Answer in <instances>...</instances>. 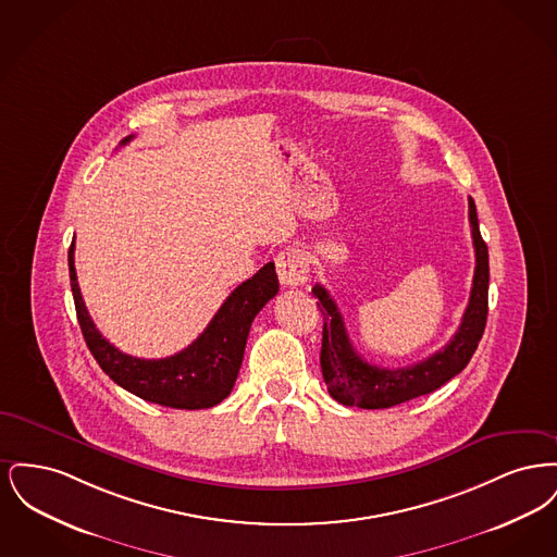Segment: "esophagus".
<instances>
[{"mask_svg": "<svg viewBox=\"0 0 557 557\" xmlns=\"http://www.w3.org/2000/svg\"><path fill=\"white\" fill-rule=\"evenodd\" d=\"M275 269H277V277L284 286H288V288L300 286V284H305V280L309 275V257L302 248L288 246L275 257Z\"/></svg>", "mask_w": 557, "mask_h": 557, "instance_id": "1", "label": "esophagus"}]
</instances>
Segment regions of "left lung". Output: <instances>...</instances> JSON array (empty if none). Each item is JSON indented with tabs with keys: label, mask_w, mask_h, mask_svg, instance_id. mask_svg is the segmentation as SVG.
Returning a JSON list of instances; mask_svg holds the SVG:
<instances>
[{
	"label": "left lung",
	"mask_w": 557,
	"mask_h": 557,
	"mask_svg": "<svg viewBox=\"0 0 557 557\" xmlns=\"http://www.w3.org/2000/svg\"><path fill=\"white\" fill-rule=\"evenodd\" d=\"M468 207L476 252L470 300L455 336L424 361L397 370L368 363L350 345L345 319L341 315L334 298L321 284H315L313 294L319 298L318 307L323 315L319 361L332 398L346 407L388 409L411 398L434 393L470 363L484 334L488 315V248L480 236L476 205L472 198L468 200Z\"/></svg>",
	"instance_id": "left-lung-1"
}]
</instances>
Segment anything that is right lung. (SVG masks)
I'll return each mask as SVG.
<instances>
[{"label": "right lung", "instance_id": "right-lung-1", "mask_svg": "<svg viewBox=\"0 0 557 557\" xmlns=\"http://www.w3.org/2000/svg\"><path fill=\"white\" fill-rule=\"evenodd\" d=\"M129 139L132 135L123 144ZM69 273L81 332L98 366L135 397L173 409H209L230 397L250 325L280 290L275 265L267 263L225 298L207 330L187 348L166 359H137L110 345L89 318L77 284L75 242L69 248Z\"/></svg>", "mask_w": 557, "mask_h": 557}]
</instances>
